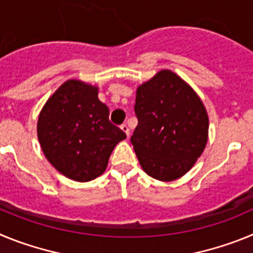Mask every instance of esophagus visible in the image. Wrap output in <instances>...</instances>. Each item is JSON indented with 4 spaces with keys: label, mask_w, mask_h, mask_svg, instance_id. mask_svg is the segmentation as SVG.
Masks as SVG:
<instances>
[{
    "label": "esophagus",
    "mask_w": 253,
    "mask_h": 253,
    "mask_svg": "<svg viewBox=\"0 0 253 253\" xmlns=\"http://www.w3.org/2000/svg\"><path fill=\"white\" fill-rule=\"evenodd\" d=\"M120 128H122V130L124 131L125 134H126V137H129V135H130V129H129V126L126 124H123L122 126H120Z\"/></svg>",
    "instance_id": "34e87169"
}]
</instances>
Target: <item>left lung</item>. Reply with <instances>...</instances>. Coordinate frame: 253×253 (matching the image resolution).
Instances as JSON below:
<instances>
[{
  "instance_id": "obj_1",
  "label": "left lung",
  "mask_w": 253,
  "mask_h": 253,
  "mask_svg": "<svg viewBox=\"0 0 253 253\" xmlns=\"http://www.w3.org/2000/svg\"><path fill=\"white\" fill-rule=\"evenodd\" d=\"M138 125L130 142L143 171L156 180L175 181L204 152L209 118L202 99L180 76L161 69L137 88Z\"/></svg>"
}]
</instances>
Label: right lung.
I'll list each match as a JSON object with an SVG mask.
<instances>
[{"label": "right lung", "mask_w": 253, "mask_h": 253, "mask_svg": "<svg viewBox=\"0 0 253 253\" xmlns=\"http://www.w3.org/2000/svg\"><path fill=\"white\" fill-rule=\"evenodd\" d=\"M99 87L68 80L46 100L38 118V139L46 160L78 182L99 177L126 134L109 120Z\"/></svg>", "instance_id": "1"}]
</instances>
